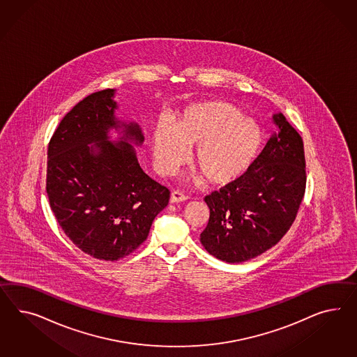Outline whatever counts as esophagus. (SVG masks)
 Masks as SVG:
<instances>
[{
  "instance_id": "34e87169",
  "label": "esophagus",
  "mask_w": 357,
  "mask_h": 357,
  "mask_svg": "<svg viewBox=\"0 0 357 357\" xmlns=\"http://www.w3.org/2000/svg\"><path fill=\"white\" fill-rule=\"evenodd\" d=\"M188 197L184 193L179 192V191H173L170 195V203H182L185 202Z\"/></svg>"
}]
</instances>
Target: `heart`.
<instances>
[{"instance_id":"heart-1","label":"heart","mask_w":357,"mask_h":357,"mask_svg":"<svg viewBox=\"0 0 357 357\" xmlns=\"http://www.w3.org/2000/svg\"><path fill=\"white\" fill-rule=\"evenodd\" d=\"M264 144L261 126L236 106L225 101H204L187 106L174 127L157 123L152 135L154 164L170 175L194 148L192 166L205 182H235L256 162Z\"/></svg>"}]
</instances>
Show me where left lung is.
Returning a JSON list of instances; mask_svg holds the SVG:
<instances>
[{
    "mask_svg": "<svg viewBox=\"0 0 357 357\" xmlns=\"http://www.w3.org/2000/svg\"><path fill=\"white\" fill-rule=\"evenodd\" d=\"M273 122L278 132L251 169L204 199L211 215L200 241L220 260L234 264L260 256L296 218L307 183L303 139L282 113Z\"/></svg>",
    "mask_w": 357,
    "mask_h": 357,
    "instance_id": "8db88e82",
    "label": "left lung"
}]
</instances>
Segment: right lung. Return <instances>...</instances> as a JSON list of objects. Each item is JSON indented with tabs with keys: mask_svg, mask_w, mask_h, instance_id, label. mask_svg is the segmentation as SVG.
<instances>
[{
	"mask_svg": "<svg viewBox=\"0 0 357 357\" xmlns=\"http://www.w3.org/2000/svg\"><path fill=\"white\" fill-rule=\"evenodd\" d=\"M116 89L77 102L58 125L48 146L47 193L62 230L79 250L116 261L148 238L169 190L140 167L135 146L144 136L136 122L116 116ZM116 129L121 137L109 140Z\"/></svg>",
	"mask_w": 357,
	"mask_h": 357,
	"instance_id": "right-lung-1",
	"label": "right lung"
}]
</instances>
